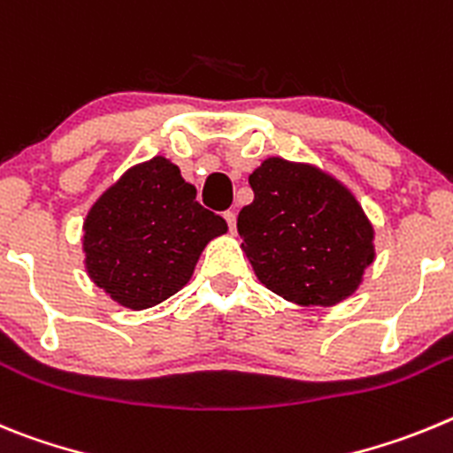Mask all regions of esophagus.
I'll list each match as a JSON object with an SVG mask.
<instances>
[{
  "instance_id": "1",
  "label": "esophagus",
  "mask_w": 453,
  "mask_h": 453,
  "mask_svg": "<svg viewBox=\"0 0 453 453\" xmlns=\"http://www.w3.org/2000/svg\"><path fill=\"white\" fill-rule=\"evenodd\" d=\"M223 219H226L227 221V226H230V230L234 232V227H236V214L232 210H227V211H223Z\"/></svg>"
}]
</instances>
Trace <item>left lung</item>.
<instances>
[{"instance_id": "left-lung-1", "label": "left lung", "mask_w": 453, "mask_h": 453, "mask_svg": "<svg viewBox=\"0 0 453 453\" xmlns=\"http://www.w3.org/2000/svg\"><path fill=\"white\" fill-rule=\"evenodd\" d=\"M236 219L257 280L303 307H332L374 262V230L352 191L313 165L268 157Z\"/></svg>"}]
</instances>
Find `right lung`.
<instances>
[{"label": "right lung", "mask_w": 453, "mask_h": 453, "mask_svg": "<svg viewBox=\"0 0 453 453\" xmlns=\"http://www.w3.org/2000/svg\"><path fill=\"white\" fill-rule=\"evenodd\" d=\"M219 214L196 201V187L166 157L130 166L83 221L85 271L115 303L149 309L180 291L214 236Z\"/></svg>", "instance_id": "add662e5"}]
</instances>
